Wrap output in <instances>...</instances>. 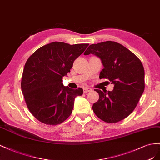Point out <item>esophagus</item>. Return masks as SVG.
Returning <instances> with one entry per match:
<instances>
[{
  "mask_svg": "<svg viewBox=\"0 0 160 160\" xmlns=\"http://www.w3.org/2000/svg\"><path fill=\"white\" fill-rule=\"evenodd\" d=\"M83 90H84V93H86V92H90V91H92V89L90 88L85 87V88H84Z\"/></svg>",
  "mask_w": 160,
  "mask_h": 160,
  "instance_id": "obj_1",
  "label": "esophagus"
}]
</instances>
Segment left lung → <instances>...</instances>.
<instances>
[{"label":"left lung","instance_id":"obj_1","mask_svg":"<svg viewBox=\"0 0 160 160\" xmlns=\"http://www.w3.org/2000/svg\"><path fill=\"white\" fill-rule=\"evenodd\" d=\"M99 58L104 67L99 78L114 84L112 91L96 89L99 99L93 104V111L100 119L109 123L122 121L133 111L145 88V72L135 55L121 44L107 41L92 44L84 55Z\"/></svg>","mask_w":160,"mask_h":160}]
</instances>
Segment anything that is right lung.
Returning <instances> with one entry per match:
<instances>
[{
	"label": "right lung",
	"mask_w": 160,
	"mask_h": 160,
	"mask_svg": "<svg viewBox=\"0 0 160 160\" xmlns=\"http://www.w3.org/2000/svg\"><path fill=\"white\" fill-rule=\"evenodd\" d=\"M88 45L52 42L36 50L27 60L21 90L29 111L40 122L57 125L71 115L74 100L82 95L83 90L64 86L62 78Z\"/></svg>",
	"instance_id": "add662e5"
}]
</instances>
